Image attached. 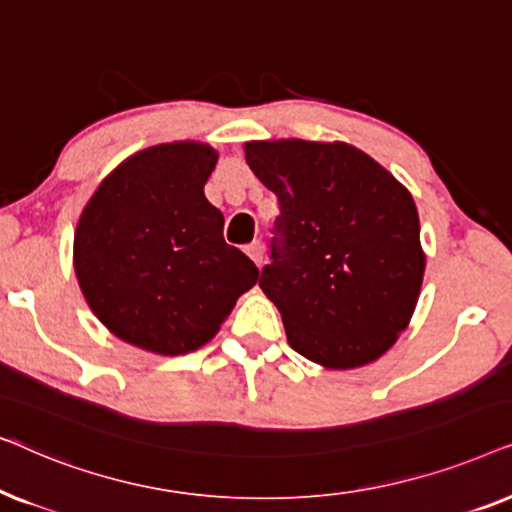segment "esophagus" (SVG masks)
<instances>
[{"label":"esophagus","mask_w":512,"mask_h":512,"mask_svg":"<svg viewBox=\"0 0 512 512\" xmlns=\"http://www.w3.org/2000/svg\"><path fill=\"white\" fill-rule=\"evenodd\" d=\"M249 254V258L251 261H254L256 265H261L263 263V244L261 242H251V244H247V249H244Z\"/></svg>","instance_id":"esophagus-1"}]
</instances>
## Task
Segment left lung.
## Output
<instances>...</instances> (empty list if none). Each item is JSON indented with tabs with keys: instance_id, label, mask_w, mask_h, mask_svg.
<instances>
[{
	"instance_id": "8db88e82",
	"label": "left lung",
	"mask_w": 512,
	"mask_h": 512,
	"mask_svg": "<svg viewBox=\"0 0 512 512\" xmlns=\"http://www.w3.org/2000/svg\"><path fill=\"white\" fill-rule=\"evenodd\" d=\"M247 163L277 195L258 286L289 345L333 370L375 361L408 326L424 277L408 188L342 142H251Z\"/></svg>"
}]
</instances>
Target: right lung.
Listing matches in <instances>:
<instances>
[{"label":"right lung","instance_id":"right-lung-1","mask_svg":"<svg viewBox=\"0 0 512 512\" xmlns=\"http://www.w3.org/2000/svg\"><path fill=\"white\" fill-rule=\"evenodd\" d=\"M216 165L205 144L139 151L109 174L74 237L76 277L90 310L149 352H193L214 338L258 279L223 240V214L202 193Z\"/></svg>","mask_w":512,"mask_h":512}]
</instances>
